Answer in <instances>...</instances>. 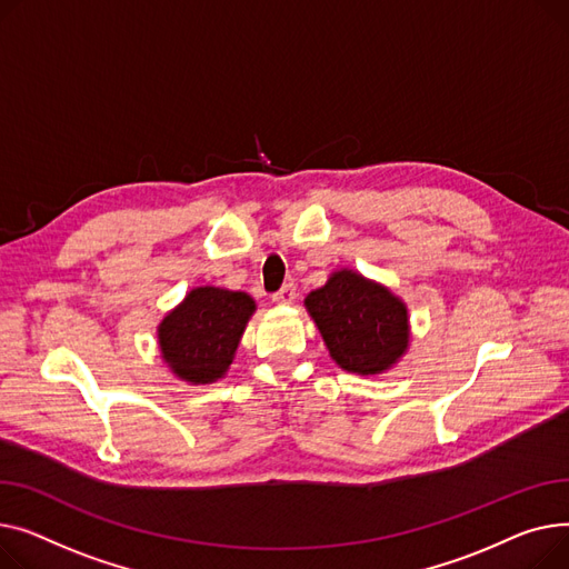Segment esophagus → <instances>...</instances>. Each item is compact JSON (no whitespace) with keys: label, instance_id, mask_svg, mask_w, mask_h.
I'll list each match as a JSON object with an SVG mask.
<instances>
[{"label":"esophagus","instance_id":"34e87169","mask_svg":"<svg viewBox=\"0 0 569 569\" xmlns=\"http://www.w3.org/2000/svg\"><path fill=\"white\" fill-rule=\"evenodd\" d=\"M296 300V287L289 282V284H284L278 293H273V303H278V306H291Z\"/></svg>","mask_w":569,"mask_h":569}]
</instances>
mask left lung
I'll return each instance as SVG.
<instances>
[{"label":"left lung","instance_id":"left-lung-1","mask_svg":"<svg viewBox=\"0 0 569 569\" xmlns=\"http://www.w3.org/2000/svg\"><path fill=\"white\" fill-rule=\"evenodd\" d=\"M306 308L342 370L381 375L409 349V310L388 287L336 271L308 293Z\"/></svg>","mask_w":569,"mask_h":569}]
</instances>
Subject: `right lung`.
Listing matches in <instances>:
<instances>
[{
	"label": "right lung",
	"mask_w": 569,
	"mask_h": 569,
	"mask_svg": "<svg viewBox=\"0 0 569 569\" xmlns=\"http://www.w3.org/2000/svg\"><path fill=\"white\" fill-rule=\"evenodd\" d=\"M254 310V300L246 291L192 289L158 326L162 360L192 386L222 379Z\"/></svg>",
	"instance_id": "right-lung-1"
}]
</instances>
